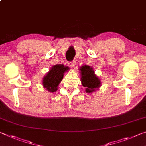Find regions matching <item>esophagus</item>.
I'll return each mask as SVG.
<instances>
[{"mask_svg": "<svg viewBox=\"0 0 146 146\" xmlns=\"http://www.w3.org/2000/svg\"><path fill=\"white\" fill-rule=\"evenodd\" d=\"M68 64H69V66H70L71 68H74L75 66V61L70 62Z\"/></svg>", "mask_w": 146, "mask_h": 146, "instance_id": "esophagus-1", "label": "esophagus"}]
</instances>
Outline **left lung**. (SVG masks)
Returning <instances> with one entry per match:
<instances>
[{
    "label": "left lung",
    "instance_id": "left-lung-1",
    "mask_svg": "<svg viewBox=\"0 0 146 146\" xmlns=\"http://www.w3.org/2000/svg\"><path fill=\"white\" fill-rule=\"evenodd\" d=\"M81 73V82L86 88V92L91 93L101 86L100 80L95 74L93 68L89 66H83L79 68Z\"/></svg>",
    "mask_w": 146,
    "mask_h": 146
}]
</instances>
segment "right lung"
Returning a JSON list of instances; mask_svg holds the SVG:
<instances>
[{
	"instance_id": "1",
	"label": "right lung",
	"mask_w": 146,
	"mask_h": 146,
	"mask_svg": "<svg viewBox=\"0 0 146 146\" xmlns=\"http://www.w3.org/2000/svg\"><path fill=\"white\" fill-rule=\"evenodd\" d=\"M67 66L62 64L53 66L49 72L44 76L42 84L44 88L49 92H55L57 91L59 84L62 80L64 73L69 70Z\"/></svg>"
}]
</instances>
